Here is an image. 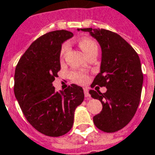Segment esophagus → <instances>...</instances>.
Segmentation results:
<instances>
[{
  "label": "esophagus",
  "mask_w": 155,
  "mask_h": 155,
  "mask_svg": "<svg viewBox=\"0 0 155 155\" xmlns=\"http://www.w3.org/2000/svg\"><path fill=\"white\" fill-rule=\"evenodd\" d=\"M84 96L86 97L87 100H90L91 99V94L89 93V91H88L87 88H84Z\"/></svg>",
  "instance_id": "34e87169"
}]
</instances>
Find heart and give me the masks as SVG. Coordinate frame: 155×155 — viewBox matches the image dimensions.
<instances>
[{
	"label": "heart",
	"instance_id": "b5f03b06",
	"mask_svg": "<svg viewBox=\"0 0 155 155\" xmlns=\"http://www.w3.org/2000/svg\"><path fill=\"white\" fill-rule=\"evenodd\" d=\"M79 45L81 48V50L83 51L85 55L87 56L88 54H91L93 51H98V45L93 39L89 38V37H83L79 41ZM69 50V45L67 43H64L61 48V52L60 55L61 58H63L64 54H66V52ZM71 77L72 80L76 82L78 84H84L87 81V76L85 74H83L80 72L73 71L71 73Z\"/></svg>",
	"mask_w": 155,
	"mask_h": 155
}]
</instances>
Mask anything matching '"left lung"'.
Returning a JSON list of instances; mask_svg holds the SVG:
<instances>
[{"instance_id":"1","label":"left lung","mask_w":155,"mask_h":155,"mask_svg":"<svg viewBox=\"0 0 155 155\" xmlns=\"http://www.w3.org/2000/svg\"><path fill=\"white\" fill-rule=\"evenodd\" d=\"M80 31V29H78ZM89 32L101 48V71L91 87H106L105 93L90 91L99 100L102 110L93 121L99 130L113 133L130 123L139 106L143 85V73L139 55L120 35L104 29H81Z\"/></svg>"}]
</instances>
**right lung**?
Segmentation results:
<instances>
[{"instance_id":"right-lung-1","label":"right lung","mask_w":155,"mask_h":155,"mask_svg":"<svg viewBox=\"0 0 155 155\" xmlns=\"http://www.w3.org/2000/svg\"><path fill=\"white\" fill-rule=\"evenodd\" d=\"M72 36L64 30L45 34L30 45L15 68L14 93L19 105L29 123L47 136L68 133L74 110L84 101L77 84L56 92L52 84L61 70V45Z\"/></svg>"}]
</instances>
